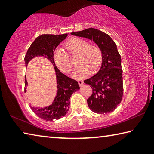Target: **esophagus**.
<instances>
[{"instance_id":"obj_1","label":"esophagus","mask_w":154,"mask_h":154,"mask_svg":"<svg viewBox=\"0 0 154 154\" xmlns=\"http://www.w3.org/2000/svg\"><path fill=\"white\" fill-rule=\"evenodd\" d=\"M77 82H78V83H79V86H82V85L83 84V80H78Z\"/></svg>"}]
</instances>
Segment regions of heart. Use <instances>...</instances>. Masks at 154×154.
I'll list each match as a JSON object with an SVG mask.
<instances>
[{"mask_svg": "<svg viewBox=\"0 0 154 154\" xmlns=\"http://www.w3.org/2000/svg\"><path fill=\"white\" fill-rule=\"evenodd\" d=\"M66 49L72 56L79 54L77 64L72 72L75 79H82L88 77L91 71L96 70L100 66L102 60V51L99 47L90 44L83 38L72 37L64 44ZM54 58L56 64L64 72H69L72 66V62L69 54L62 49H57L54 51Z\"/></svg>", "mask_w": 154, "mask_h": 154, "instance_id": "b5f03b06", "label": "heart"}]
</instances>
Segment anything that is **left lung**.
<instances>
[{"instance_id": "8db88e82", "label": "left lung", "mask_w": 154, "mask_h": 154, "mask_svg": "<svg viewBox=\"0 0 154 154\" xmlns=\"http://www.w3.org/2000/svg\"><path fill=\"white\" fill-rule=\"evenodd\" d=\"M71 35L92 40L102 51L100 71L90 79L84 80V83L92 89L87 103L89 108L96 113H111L121 103L124 92L121 56L116 43L107 34L92 28L72 32Z\"/></svg>"}]
</instances>
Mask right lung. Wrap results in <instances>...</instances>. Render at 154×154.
Listing matches in <instances>:
<instances>
[{
  "label": "right lung",
  "instance_id": "obj_1",
  "mask_svg": "<svg viewBox=\"0 0 154 154\" xmlns=\"http://www.w3.org/2000/svg\"><path fill=\"white\" fill-rule=\"evenodd\" d=\"M69 34L63 35H42L36 37L31 44L26 54L24 61L26 66L31 59L36 56H43L48 58L56 71L58 92L53 103L43 109L31 106L32 111L36 116L46 121H53L64 116L69 110L70 98L72 94L79 90L76 80L71 79L60 71L54 62V52L60 42L66 38ZM28 84L25 78V86Z\"/></svg>",
  "mask_w": 154,
  "mask_h": 154
}]
</instances>
